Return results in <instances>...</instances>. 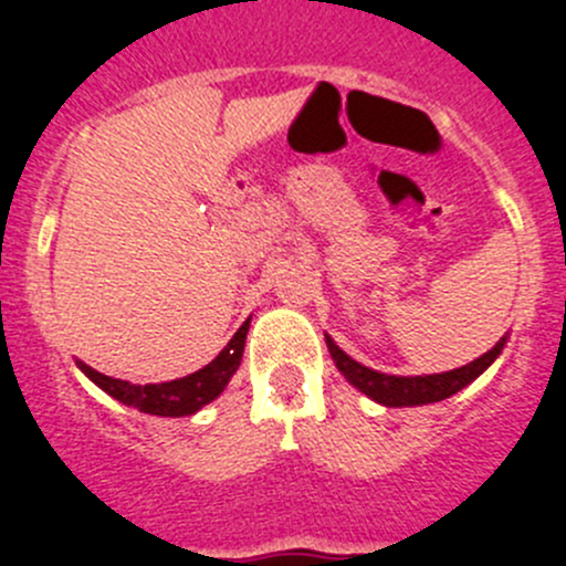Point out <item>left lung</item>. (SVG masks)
Listing matches in <instances>:
<instances>
[{"label":"left lung","instance_id":"8db88e82","mask_svg":"<svg viewBox=\"0 0 566 566\" xmlns=\"http://www.w3.org/2000/svg\"><path fill=\"white\" fill-rule=\"evenodd\" d=\"M506 336H501L495 342L493 350H488L484 356H479L476 361L465 364V367L452 369V373L441 375H416V378H399V375H386L378 369H369L364 364L353 361L328 334H325V345H328L331 358H334L336 369L356 386L358 391H364L367 397H373L375 402L389 405V408H413V405H430L441 402V399L452 397L460 389H465L468 384L479 378L495 358L504 350Z\"/></svg>","mask_w":566,"mask_h":566}]
</instances>
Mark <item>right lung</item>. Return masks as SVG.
I'll use <instances>...</instances> for the list:
<instances>
[{"label": "right lung", "instance_id": "add662e5", "mask_svg": "<svg viewBox=\"0 0 566 566\" xmlns=\"http://www.w3.org/2000/svg\"><path fill=\"white\" fill-rule=\"evenodd\" d=\"M247 334H249V319L235 331V336L227 342L224 350H221L208 367L197 369V373L186 375V378L169 380V384L136 386V384H128V380L108 378V375L98 373V369H93L90 364L78 361V358H76V367L82 369V373L87 375L98 389H104L108 397L117 399V402L130 405V408L142 410V413L172 416V419H177V416L197 413L199 408L213 402V399L227 389V384H230V378L235 375V369L241 367Z\"/></svg>", "mask_w": 566, "mask_h": 566}]
</instances>
